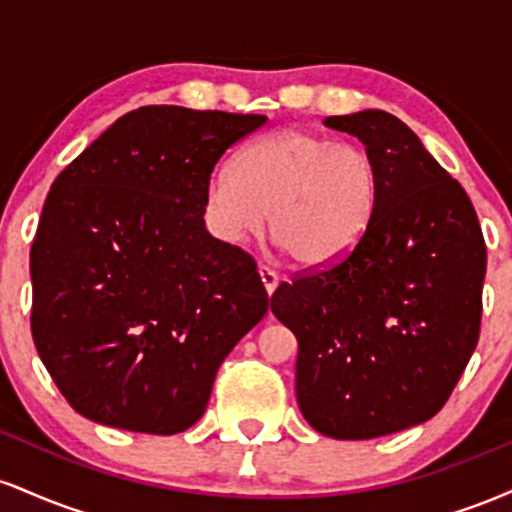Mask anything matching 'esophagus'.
Instances as JSON below:
<instances>
[{
  "mask_svg": "<svg viewBox=\"0 0 512 512\" xmlns=\"http://www.w3.org/2000/svg\"><path fill=\"white\" fill-rule=\"evenodd\" d=\"M257 272H260V279H262L264 291H267L269 296H272V293L276 291V286H279V276H276L274 269L264 267V264H260V267H257Z\"/></svg>",
  "mask_w": 512,
  "mask_h": 512,
  "instance_id": "obj_1",
  "label": "esophagus"
}]
</instances>
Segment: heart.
Instances as JSON below:
<instances>
[{
	"mask_svg": "<svg viewBox=\"0 0 512 512\" xmlns=\"http://www.w3.org/2000/svg\"><path fill=\"white\" fill-rule=\"evenodd\" d=\"M380 175L363 146L286 127L240 151L236 166L211 170L207 221L226 243L269 233L293 262L320 269L361 243L378 209Z\"/></svg>",
	"mask_w": 512,
	"mask_h": 512,
	"instance_id": "b5f03b06",
	"label": "heart"
}]
</instances>
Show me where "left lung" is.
Here are the masks:
<instances>
[{"label": "left lung", "mask_w": 512, "mask_h": 512, "mask_svg": "<svg viewBox=\"0 0 512 512\" xmlns=\"http://www.w3.org/2000/svg\"><path fill=\"white\" fill-rule=\"evenodd\" d=\"M380 175L378 209L344 260L281 284L298 339L296 397L322 436L368 440L436 416L479 342L486 245L467 192L385 110L334 115Z\"/></svg>", "instance_id": "1"}]
</instances>
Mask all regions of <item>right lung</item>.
<instances>
[{"label": "right lung", "mask_w": 512, "mask_h": 512, "mask_svg": "<svg viewBox=\"0 0 512 512\" xmlns=\"http://www.w3.org/2000/svg\"><path fill=\"white\" fill-rule=\"evenodd\" d=\"M264 115L144 105L52 182L31 248V332L72 407L173 436L267 313L257 264L204 228V187Z\"/></svg>", "instance_id": "1"}]
</instances>
